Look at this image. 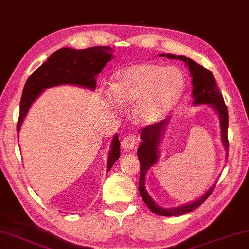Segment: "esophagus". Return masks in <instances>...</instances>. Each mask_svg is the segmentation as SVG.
<instances>
[{
  "instance_id": "34e87169",
  "label": "esophagus",
  "mask_w": 249,
  "mask_h": 249,
  "mask_svg": "<svg viewBox=\"0 0 249 249\" xmlns=\"http://www.w3.org/2000/svg\"><path fill=\"white\" fill-rule=\"evenodd\" d=\"M136 143H137L136 136L133 135V134H129L127 136H125L124 139L122 140L121 146L123 147L125 151H132V150H134V148H135Z\"/></svg>"
}]
</instances>
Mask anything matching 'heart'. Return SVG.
<instances>
[{"label": "heart", "instance_id": "b5f03b06", "mask_svg": "<svg viewBox=\"0 0 249 249\" xmlns=\"http://www.w3.org/2000/svg\"><path fill=\"white\" fill-rule=\"evenodd\" d=\"M184 77L177 67L155 62L129 66L114 77L109 99L114 105L134 104V115L146 124L164 118L180 101Z\"/></svg>", "mask_w": 249, "mask_h": 249}]
</instances>
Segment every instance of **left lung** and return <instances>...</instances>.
<instances>
[{
  "label": "left lung",
  "mask_w": 249,
  "mask_h": 249,
  "mask_svg": "<svg viewBox=\"0 0 249 249\" xmlns=\"http://www.w3.org/2000/svg\"><path fill=\"white\" fill-rule=\"evenodd\" d=\"M160 57H166L169 59H179L182 60L185 66L189 68L190 76L192 78V98H194V105H209L211 108L216 110V113L219 117L220 122V133H221V143L226 148V157H228V112L227 107L225 105L224 97L220 94L218 89L216 79L213 73L209 70L203 68L202 66L196 64V61L190 58L184 57V55H174L171 53L160 54ZM170 122V117L165 118L157 124L146 126L141 133V142L139 148H137V158H139L141 165L140 173V182H139V191L142 196L143 201L148 207L152 213L160 216H180L198 208L213 192L214 185L213 184L201 196L196 198L194 201L187 202L184 205L171 207V208H163L159 206L157 202L152 199V196L148 195L145 188V178L146 173L154 164H157L159 159L161 157L160 145L163 140V136L165 134L166 127H168Z\"/></svg>",
  "instance_id": "left-lung-1"
}]
</instances>
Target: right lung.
<instances>
[{
  "mask_svg": "<svg viewBox=\"0 0 249 249\" xmlns=\"http://www.w3.org/2000/svg\"><path fill=\"white\" fill-rule=\"evenodd\" d=\"M113 51L112 48L107 46L91 47L83 50L65 47L51 54L46 62H43L29 77L24 85L20 103L18 132H20L30 107L42 94L44 89L60 85H73L94 91L96 78L107 62L114 58ZM120 146L118 135L115 134L107 160V172L120 158Z\"/></svg>",
  "mask_w": 249,
  "mask_h": 249,
  "instance_id": "1",
  "label": "right lung"
}]
</instances>
